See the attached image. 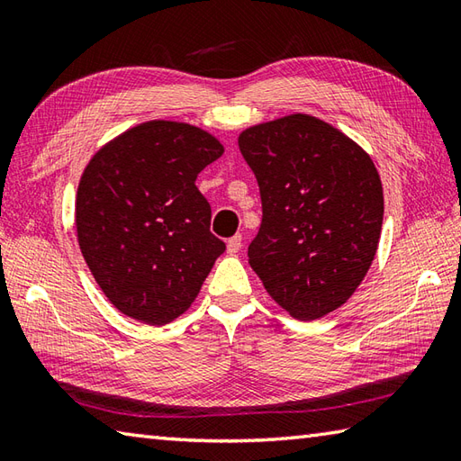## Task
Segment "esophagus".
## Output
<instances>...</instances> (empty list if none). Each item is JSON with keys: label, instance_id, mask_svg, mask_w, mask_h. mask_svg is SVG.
<instances>
[{"label": "esophagus", "instance_id": "34e87169", "mask_svg": "<svg viewBox=\"0 0 461 461\" xmlns=\"http://www.w3.org/2000/svg\"><path fill=\"white\" fill-rule=\"evenodd\" d=\"M241 249V236L238 233V236H233L228 240V253L230 256H236V253Z\"/></svg>", "mask_w": 461, "mask_h": 461}]
</instances>
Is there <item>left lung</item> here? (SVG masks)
Masks as SVG:
<instances>
[{"label":"left lung","mask_w":461,"mask_h":461,"mask_svg":"<svg viewBox=\"0 0 461 461\" xmlns=\"http://www.w3.org/2000/svg\"><path fill=\"white\" fill-rule=\"evenodd\" d=\"M238 142L263 205L251 269L291 317L329 315L376 256L384 195L375 162L345 132L303 113L253 124Z\"/></svg>","instance_id":"1"}]
</instances>
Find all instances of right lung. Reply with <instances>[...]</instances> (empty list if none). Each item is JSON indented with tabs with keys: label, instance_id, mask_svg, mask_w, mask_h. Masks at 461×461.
Listing matches in <instances>:
<instances>
[{
	"label": "right lung",
	"instance_id": "add662e5",
	"mask_svg": "<svg viewBox=\"0 0 461 461\" xmlns=\"http://www.w3.org/2000/svg\"><path fill=\"white\" fill-rule=\"evenodd\" d=\"M223 144L188 122L149 121L114 136L85 166L75 200L83 258L122 315L162 327L198 297L225 243L195 188Z\"/></svg>",
	"mask_w": 461,
	"mask_h": 461
}]
</instances>
